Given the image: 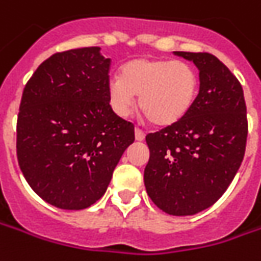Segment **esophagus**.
<instances>
[{
  "instance_id": "esophagus-1",
  "label": "esophagus",
  "mask_w": 261,
  "mask_h": 261,
  "mask_svg": "<svg viewBox=\"0 0 261 261\" xmlns=\"http://www.w3.org/2000/svg\"><path fill=\"white\" fill-rule=\"evenodd\" d=\"M134 133H136V140H137V141H143V140L145 138L144 131H141L140 128H136V130H134Z\"/></svg>"
}]
</instances>
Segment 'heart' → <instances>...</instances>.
Here are the masks:
<instances>
[{
  "instance_id": "obj_1",
  "label": "heart",
  "mask_w": 261,
  "mask_h": 261,
  "mask_svg": "<svg viewBox=\"0 0 261 261\" xmlns=\"http://www.w3.org/2000/svg\"><path fill=\"white\" fill-rule=\"evenodd\" d=\"M200 79L190 64L167 58H136L108 81V98L120 117L138 106L157 127L180 123L197 100Z\"/></svg>"
}]
</instances>
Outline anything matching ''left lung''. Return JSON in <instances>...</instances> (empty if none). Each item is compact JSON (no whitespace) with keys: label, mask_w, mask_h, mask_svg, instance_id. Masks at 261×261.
Listing matches in <instances>:
<instances>
[{"label":"left lung","mask_w":261,"mask_h":261,"mask_svg":"<svg viewBox=\"0 0 261 261\" xmlns=\"http://www.w3.org/2000/svg\"><path fill=\"white\" fill-rule=\"evenodd\" d=\"M198 68L200 90L180 123L145 137L147 194L171 216H193L219 200L240 168L247 140L242 84L217 57L174 51Z\"/></svg>","instance_id":"8db88e82"}]
</instances>
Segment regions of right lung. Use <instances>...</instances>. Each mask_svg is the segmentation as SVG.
<instances>
[{
  "mask_svg": "<svg viewBox=\"0 0 261 261\" xmlns=\"http://www.w3.org/2000/svg\"><path fill=\"white\" fill-rule=\"evenodd\" d=\"M110 64L100 47L57 53L22 91L19 168L30 187L58 208L83 210L100 200L134 143V125L110 106Z\"/></svg>",
  "mask_w": 261,
  "mask_h": 261,
  "instance_id": "1",
  "label": "right lung"
}]
</instances>
